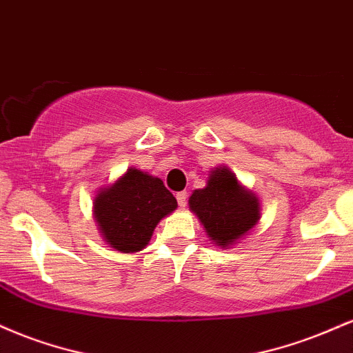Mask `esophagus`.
Wrapping results in <instances>:
<instances>
[{
	"instance_id": "obj_1",
	"label": "esophagus",
	"mask_w": 353,
	"mask_h": 353,
	"mask_svg": "<svg viewBox=\"0 0 353 353\" xmlns=\"http://www.w3.org/2000/svg\"><path fill=\"white\" fill-rule=\"evenodd\" d=\"M176 199L181 208H185V204H188V190H181V192H177Z\"/></svg>"
}]
</instances>
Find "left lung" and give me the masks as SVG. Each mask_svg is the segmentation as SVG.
<instances>
[{"mask_svg":"<svg viewBox=\"0 0 353 353\" xmlns=\"http://www.w3.org/2000/svg\"><path fill=\"white\" fill-rule=\"evenodd\" d=\"M189 208L199 217L208 236L221 247H229L257 224L261 217L257 197L241 188L228 168L210 172L208 185L194 190Z\"/></svg>","mask_w":353,"mask_h":353,"instance_id":"8db88e82","label":"left lung"}]
</instances>
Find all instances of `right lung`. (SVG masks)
<instances>
[{"label": "right lung", "mask_w": 353, "mask_h": 353, "mask_svg": "<svg viewBox=\"0 0 353 353\" xmlns=\"http://www.w3.org/2000/svg\"><path fill=\"white\" fill-rule=\"evenodd\" d=\"M176 208L163 181L131 168L96 196L94 217L108 244L129 254L144 249L154 228Z\"/></svg>", "instance_id": "add662e5"}]
</instances>
